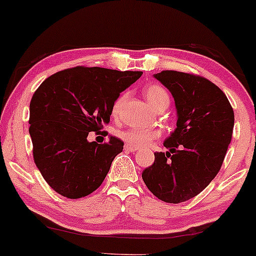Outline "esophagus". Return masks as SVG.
I'll return each mask as SVG.
<instances>
[{
    "mask_svg": "<svg viewBox=\"0 0 256 256\" xmlns=\"http://www.w3.org/2000/svg\"><path fill=\"white\" fill-rule=\"evenodd\" d=\"M124 150H127V152H136V150H138V147L133 146V144H126Z\"/></svg>",
    "mask_w": 256,
    "mask_h": 256,
    "instance_id": "esophagus-1",
    "label": "esophagus"
}]
</instances>
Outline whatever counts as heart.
<instances>
[{
  "mask_svg": "<svg viewBox=\"0 0 256 256\" xmlns=\"http://www.w3.org/2000/svg\"><path fill=\"white\" fill-rule=\"evenodd\" d=\"M144 94L146 97L148 102L154 109L160 110L162 108H167L170 104V94L167 92L165 88H162L159 84H150L144 88ZM127 100V94L122 92L118 94V98L114 100L112 106V116H118L121 112V109ZM118 135L122 140L127 141L128 144H133L136 147L148 146L152 144L156 138L162 135L160 130L154 128H128L124 130H120Z\"/></svg>",
  "mask_w": 256,
  "mask_h": 256,
  "instance_id": "1",
  "label": "heart"
}]
</instances>
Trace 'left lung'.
Listing matches in <instances>:
<instances>
[{
    "mask_svg": "<svg viewBox=\"0 0 256 256\" xmlns=\"http://www.w3.org/2000/svg\"><path fill=\"white\" fill-rule=\"evenodd\" d=\"M154 78L171 91L178 121L164 142L168 152L154 153L142 179L160 200L178 204L200 194L220 172L232 141L234 110L226 94L200 76L166 70Z\"/></svg>",
    "mask_w": 256,
    "mask_h": 256,
    "instance_id": "obj_1",
    "label": "left lung"
}]
</instances>
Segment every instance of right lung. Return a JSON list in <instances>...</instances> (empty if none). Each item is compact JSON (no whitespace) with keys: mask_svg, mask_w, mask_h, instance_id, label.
<instances>
[{"mask_svg":"<svg viewBox=\"0 0 256 256\" xmlns=\"http://www.w3.org/2000/svg\"><path fill=\"white\" fill-rule=\"evenodd\" d=\"M141 71L76 66L50 76L30 104L33 159L56 192L70 200L92 194L108 174L123 142L88 141L109 123L120 92L141 77ZM108 135V133H106Z\"/></svg>","mask_w":256,"mask_h":256,"instance_id":"add662e5","label":"right lung"}]
</instances>
